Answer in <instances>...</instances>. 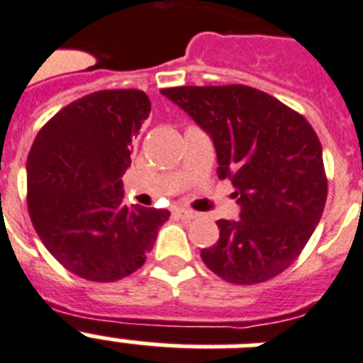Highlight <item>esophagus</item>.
<instances>
[{"label":"esophagus","instance_id":"1","mask_svg":"<svg viewBox=\"0 0 363 363\" xmlns=\"http://www.w3.org/2000/svg\"><path fill=\"white\" fill-rule=\"evenodd\" d=\"M177 216H181L182 219H196L197 218V212L194 210H188V208H175Z\"/></svg>","mask_w":363,"mask_h":363}]
</instances>
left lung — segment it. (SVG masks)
Masks as SVG:
<instances>
[{
  "instance_id": "1",
  "label": "left lung",
  "mask_w": 363,
  "mask_h": 363,
  "mask_svg": "<svg viewBox=\"0 0 363 363\" xmlns=\"http://www.w3.org/2000/svg\"><path fill=\"white\" fill-rule=\"evenodd\" d=\"M210 135L218 177L233 182L240 219H219L203 249L208 269L234 284L269 280L297 260L327 201L323 149L312 125L245 84L160 90Z\"/></svg>"
}]
</instances>
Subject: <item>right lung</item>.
<instances>
[{"label": "right lung", "instance_id": "right-lung-1", "mask_svg": "<svg viewBox=\"0 0 363 363\" xmlns=\"http://www.w3.org/2000/svg\"><path fill=\"white\" fill-rule=\"evenodd\" d=\"M151 112L142 90H101L69 103L27 157V206L45 249L73 275L114 282L144 266L167 210L123 205L133 138Z\"/></svg>", "mask_w": 363, "mask_h": 363}]
</instances>
